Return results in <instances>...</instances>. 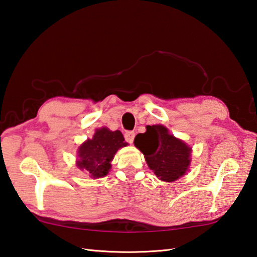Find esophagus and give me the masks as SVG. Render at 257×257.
Wrapping results in <instances>:
<instances>
[{
    "label": "esophagus",
    "mask_w": 257,
    "mask_h": 257,
    "mask_svg": "<svg viewBox=\"0 0 257 257\" xmlns=\"http://www.w3.org/2000/svg\"><path fill=\"white\" fill-rule=\"evenodd\" d=\"M124 138H125V141L128 144H132L134 142L135 133H134V132H132V131H127V132H125V133H124Z\"/></svg>",
    "instance_id": "esophagus-1"
}]
</instances>
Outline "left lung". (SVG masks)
<instances>
[{"instance_id":"left-lung-1","label":"left lung","mask_w":257,"mask_h":257,"mask_svg":"<svg viewBox=\"0 0 257 257\" xmlns=\"http://www.w3.org/2000/svg\"><path fill=\"white\" fill-rule=\"evenodd\" d=\"M146 128V133L135 137V146L144 153L148 166L160 180L176 181L190 166L192 148L169 134L161 124L147 125Z\"/></svg>"}]
</instances>
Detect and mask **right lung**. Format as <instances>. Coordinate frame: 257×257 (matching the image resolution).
<instances>
[{
  "label": "right lung",
  "instance_id": "add662e5",
  "mask_svg": "<svg viewBox=\"0 0 257 257\" xmlns=\"http://www.w3.org/2000/svg\"><path fill=\"white\" fill-rule=\"evenodd\" d=\"M127 146L120 131L97 128L92 139L84 142L78 149L76 165L87 172L91 178L105 177L111 168L110 162L120 148Z\"/></svg>",
  "mask_w": 257,
  "mask_h": 257
}]
</instances>
